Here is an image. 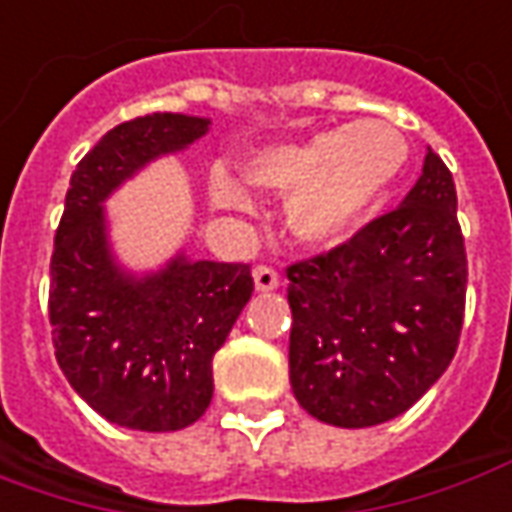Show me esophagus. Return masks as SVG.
Returning a JSON list of instances; mask_svg holds the SVG:
<instances>
[{"instance_id": "34e87169", "label": "esophagus", "mask_w": 512, "mask_h": 512, "mask_svg": "<svg viewBox=\"0 0 512 512\" xmlns=\"http://www.w3.org/2000/svg\"><path fill=\"white\" fill-rule=\"evenodd\" d=\"M252 277H255L257 291H274V288H280V285H283V277L271 269V266H255Z\"/></svg>"}]
</instances>
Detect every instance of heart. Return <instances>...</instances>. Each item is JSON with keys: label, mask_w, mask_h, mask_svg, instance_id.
I'll list each match as a JSON object with an SVG mask.
<instances>
[{"label": "heart", "mask_w": 512, "mask_h": 512, "mask_svg": "<svg viewBox=\"0 0 512 512\" xmlns=\"http://www.w3.org/2000/svg\"><path fill=\"white\" fill-rule=\"evenodd\" d=\"M409 145L395 125L361 120L305 142L266 145L246 156L243 176L224 165L207 173L210 201L221 210H252V190L288 193L285 221L308 246H336L370 221L401 176Z\"/></svg>", "instance_id": "b5f03b06"}]
</instances>
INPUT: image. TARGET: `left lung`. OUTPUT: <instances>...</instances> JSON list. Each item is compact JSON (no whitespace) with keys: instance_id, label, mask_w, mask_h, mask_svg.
<instances>
[{"instance_id":"obj_1","label":"left lung","mask_w":512,"mask_h":512,"mask_svg":"<svg viewBox=\"0 0 512 512\" xmlns=\"http://www.w3.org/2000/svg\"><path fill=\"white\" fill-rule=\"evenodd\" d=\"M288 375L300 406L339 429L403 415L457 353L468 260L451 170L429 148L398 210L288 269Z\"/></svg>"}]
</instances>
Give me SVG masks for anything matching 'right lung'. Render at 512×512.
I'll return each mask as SVG.
<instances>
[{
    "label": "right lung",
    "mask_w": 512,
    "mask_h": 512,
    "mask_svg": "<svg viewBox=\"0 0 512 512\" xmlns=\"http://www.w3.org/2000/svg\"><path fill=\"white\" fill-rule=\"evenodd\" d=\"M207 131L210 117L145 114L103 134L69 179L50 263L55 358L83 401L125 429L179 431L207 412L212 356L255 288L246 263L179 249L131 271L111 246V193Z\"/></svg>",
    "instance_id": "1"
}]
</instances>
